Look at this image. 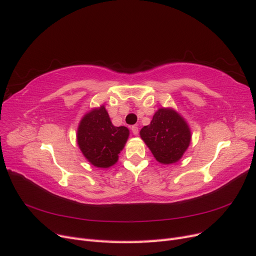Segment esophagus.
I'll return each mask as SVG.
<instances>
[{
  "mask_svg": "<svg viewBox=\"0 0 256 256\" xmlns=\"http://www.w3.org/2000/svg\"><path fill=\"white\" fill-rule=\"evenodd\" d=\"M130 130H132V132H133L134 135H138L139 130H138V126H133L130 128Z\"/></svg>",
  "mask_w": 256,
  "mask_h": 256,
  "instance_id": "34e87169",
  "label": "esophagus"
}]
</instances>
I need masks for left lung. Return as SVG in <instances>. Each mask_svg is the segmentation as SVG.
<instances>
[{
	"mask_svg": "<svg viewBox=\"0 0 256 256\" xmlns=\"http://www.w3.org/2000/svg\"><path fill=\"white\" fill-rule=\"evenodd\" d=\"M140 137L158 162L169 164L180 160L192 140L187 122L173 108H160Z\"/></svg>",
	"mask_w": 256,
	"mask_h": 256,
	"instance_id": "1",
	"label": "left lung"
}]
</instances>
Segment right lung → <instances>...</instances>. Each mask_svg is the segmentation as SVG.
Instances as JSON below:
<instances>
[{"label": "right lung", "mask_w": 256, "mask_h": 256, "mask_svg": "<svg viewBox=\"0 0 256 256\" xmlns=\"http://www.w3.org/2000/svg\"><path fill=\"white\" fill-rule=\"evenodd\" d=\"M130 135L126 126H114L104 105L82 118L78 128V144L86 160L98 168H110L118 162Z\"/></svg>", "instance_id": "add662e5"}]
</instances>
